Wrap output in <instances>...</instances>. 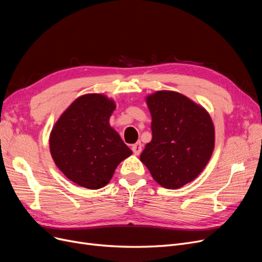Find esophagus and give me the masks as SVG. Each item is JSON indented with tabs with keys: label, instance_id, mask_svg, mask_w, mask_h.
<instances>
[{
	"label": "esophagus",
	"instance_id": "obj_1",
	"mask_svg": "<svg viewBox=\"0 0 262 262\" xmlns=\"http://www.w3.org/2000/svg\"><path fill=\"white\" fill-rule=\"evenodd\" d=\"M132 149H133V152H134L135 155H139V154L141 153V150H142V144H141V142L139 141V142H137V143L133 144V145H132Z\"/></svg>",
	"mask_w": 262,
	"mask_h": 262
}]
</instances>
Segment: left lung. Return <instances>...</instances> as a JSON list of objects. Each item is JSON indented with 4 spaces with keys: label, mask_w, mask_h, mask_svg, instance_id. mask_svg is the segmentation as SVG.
I'll return each instance as SVG.
<instances>
[{
    "label": "left lung",
    "mask_w": 262,
    "mask_h": 262,
    "mask_svg": "<svg viewBox=\"0 0 262 262\" xmlns=\"http://www.w3.org/2000/svg\"><path fill=\"white\" fill-rule=\"evenodd\" d=\"M152 141L140 160L156 183L167 189L194 181L207 166L214 148V126L202 105L169 90L148 94Z\"/></svg>",
    "instance_id": "8db88e82"
}]
</instances>
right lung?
<instances>
[{"mask_svg":"<svg viewBox=\"0 0 262 262\" xmlns=\"http://www.w3.org/2000/svg\"><path fill=\"white\" fill-rule=\"evenodd\" d=\"M116 102L100 93L77 98L54 124L50 152L57 168L74 184L96 190L105 187L132 149L110 126Z\"/></svg>","mask_w":262,"mask_h":262,"instance_id":"1","label":"right lung"}]
</instances>
